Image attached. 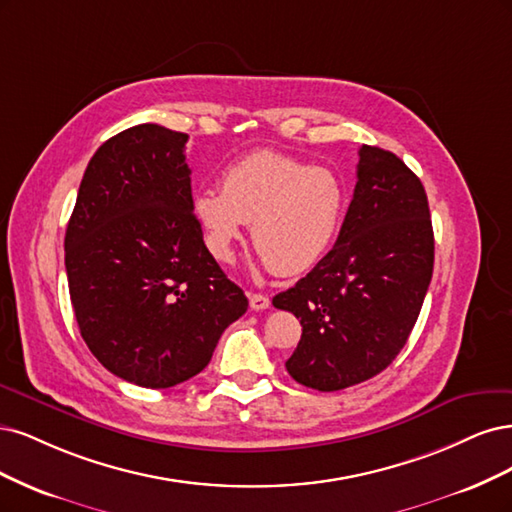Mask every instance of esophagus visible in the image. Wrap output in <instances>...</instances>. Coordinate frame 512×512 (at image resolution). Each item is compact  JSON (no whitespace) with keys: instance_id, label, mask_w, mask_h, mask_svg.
I'll return each instance as SVG.
<instances>
[{"instance_id":"esophagus-1","label":"esophagus","mask_w":512,"mask_h":512,"mask_svg":"<svg viewBox=\"0 0 512 512\" xmlns=\"http://www.w3.org/2000/svg\"><path fill=\"white\" fill-rule=\"evenodd\" d=\"M249 302H251L253 310H266L270 306V298H268V295H263V293H251Z\"/></svg>"}]
</instances>
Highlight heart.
Instances as JSON below:
<instances>
[{"label": "heart", "instance_id": "heart-1", "mask_svg": "<svg viewBox=\"0 0 512 512\" xmlns=\"http://www.w3.org/2000/svg\"><path fill=\"white\" fill-rule=\"evenodd\" d=\"M197 221L212 255L234 257L244 223H253L255 249L283 276L310 272L332 249L346 210L342 180L276 151H257L232 163L221 191L200 189L193 197Z\"/></svg>", "mask_w": 512, "mask_h": 512}]
</instances>
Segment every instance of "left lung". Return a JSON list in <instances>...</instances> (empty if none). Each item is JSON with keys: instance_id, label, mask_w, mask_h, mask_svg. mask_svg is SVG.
Returning a JSON list of instances; mask_svg holds the SVG:
<instances>
[{"instance_id": "1", "label": "left lung", "mask_w": 512, "mask_h": 512, "mask_svg": "<svg viewBox=\"0 0 512 512\" xmlns=\"http://www.w3.org/2000/svg\"><path fill=\"white\" fill-rule=\"evenodd\" d=\"M432 270L434 232L421 180L400 157L364 144L334 249L272 300L302 323L287 372L319 391L383 372L417 323Z\"/></svg>"}]
</instances>
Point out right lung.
Returning <instances> with one entry per match:
<instances>
[{"label": "right lung", "mask_w": 512, "mask_h": 512, "mask_svg": "<svg viewBox=\"0 0 512 512\" xmlns=\"http://www.w3.org/2000/svg\"><path fill=\"white\" fill-rule=\"evenodd\" d=\"M187 140L155 123L106 140L65 229L82 340L114 376L151 389L200 374L225 327L249 308L204 244Z\"/></svg>", "instance_id": "obj_1"}]
</instances>
